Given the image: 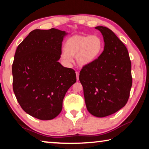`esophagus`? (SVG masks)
<instances>
[{
	"label": "esophagus",
	"mask_w": 149,
	"mask_h": 149,
	"mask_svg": "<svg viewBox=\"0 0 149 149\" xmlns=\"http://www.w3.org/2000/svg\"><path fill=\"white\" fill-rule=\"evenodd\" d=\"M75 74H76L77 80L78 81V80H79V72H75Z\"/></svg>",
	"instance_id": "obj_1"
}]
</instances>
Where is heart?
Listing matches in <instances>:
<instances>
[{
    "mask_svg": "<svg viewBox=\"0 0 149 149\" xmlns=\"http://www.w3.org/2000/svg\"><path fill=\"white\" fill-rule=\"evenodd\" d=\"M103 49L104 42L99 35H75L65 41L61 59L64 64L69 66L73 61L72 58L75 57L79 66H85L97 60Z\"/></svg>",
    "mask_w": 149,
    "mask_h": 149,
    "instance_id": "obj_1",
    "label": "heart"
}]
</instances>
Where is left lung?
Wrapping results in <instances>:
<instances>
[{"instance_id": "obj_1", "label": "left lung", "mask_w": 149, "mask_h": 149, "mask_svg": "<svg viewBox=\"0 0 149 149\" xmlns=\"http://www.w3.org/2000/svg\"><path fill=\"white\" fill-rule=\"evenodd\" d=\"M104 50L91 64L83 67L79 79L87 110L102 118L118 112L127 103L132 85V63L124 44L112 30L103 26Z\"/></svg>"}]
</instances>
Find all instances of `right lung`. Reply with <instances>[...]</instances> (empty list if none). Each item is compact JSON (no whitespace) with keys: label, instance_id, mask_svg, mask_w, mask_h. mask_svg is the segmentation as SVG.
I'll list each match as a JSON object with an SVG mask.
<instances>
[{"label":"right lung","instance_id":"add662e5","mask_svg":"<svg viewBox=\"0 0 149 149\" xmlns=\"http://www.w3.org/2000/svg\"><path fill=\"white\" fill-rule=\"evenodd\" d=\"M68 34L52 28L35 29L17 47L12 64L13 90L25 112L41 120L54 119L67 91L76 82L72 68L58 62Z\"/></svg>","mask_w":149,"mask_h":149}]
</instances>
